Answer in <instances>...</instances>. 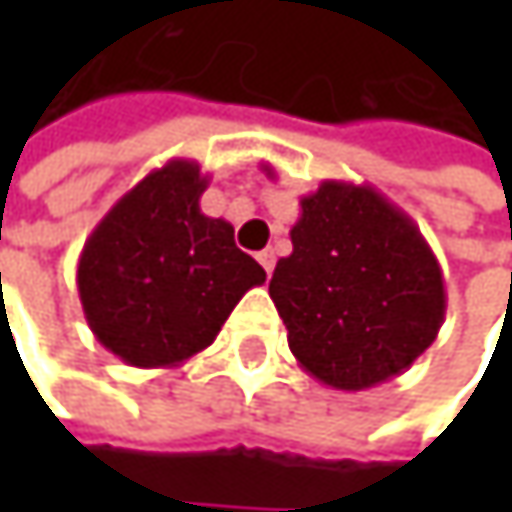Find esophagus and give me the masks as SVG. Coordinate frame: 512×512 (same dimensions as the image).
I'll use <instances>...</instances> for the list:
<instances>
[{
  "instance_id": "esophagus-1",
  "label": "esophagus",
  "mask_w": 512,
  "mask_h": 512,
  "mask_svg": "<svg viewBox=\"0 0 512 512\" xmlns=\"http://www.w3.org/2000/svg\"><path fill=\"white\" fill-rule=\"evenodd\" d=\"M257 260H260V266L266 269V275H272V269H275V252H272V249H263V252L257 255Z\"/></svg>"
}]
</instances>
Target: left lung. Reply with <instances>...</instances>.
Here are the masks:
<instances>
[{
	"label": "left lung",
	"instance_id": "8db88e82",
	"mask_svg": "<svg viewBox=\"0 0 512 512\" xmlns=\"http://www.w3.org/2000/svg\"><path fill=\"white\" fill-rule=\"evenodd\" d=\"M299 207L293 252L269 281L290 353L338 391L400 376L445 323L448 293L433 249L373 186L323 180Z\"/></svg>",
	"mask_w": 512,
	"mask_h": 512
}]
</instances>
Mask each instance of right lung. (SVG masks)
Here are the masks:
<instances>
[{"mask_svg": "<svg viewBox=\"0 0 512 512\" xmlns=\"http://www.w3.org/2000/svg\"><path fill=\"white\" fill-rule=\"evenodd\" d=\"M207 177L168 159L91 231L76 287L94 338L133 367H177L207 350L234 305L266 281L225 219L201 213Z\"/></svg>", "mask_w": 512, "mask_h": 512, "instance_id": "right-lung-1", "label": "right lung"}]
</instances>
